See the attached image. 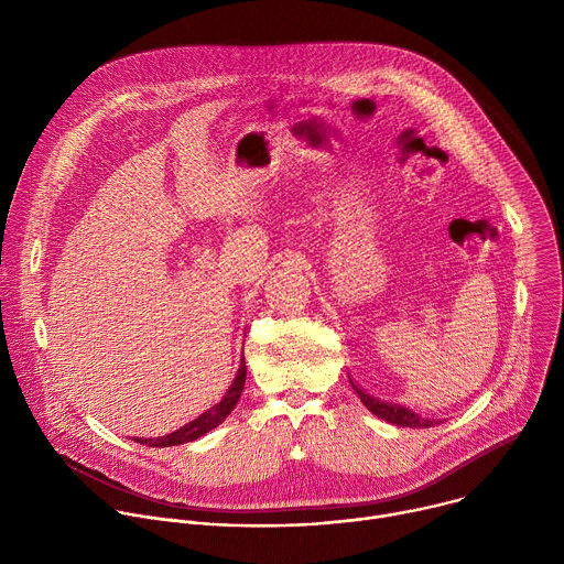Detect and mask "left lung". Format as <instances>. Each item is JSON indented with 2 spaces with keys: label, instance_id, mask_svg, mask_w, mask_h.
Listing matches in <instances>:
<instances>
[{
  "label": "left lung",
  "instance_id": "left-lung-1",
  "mask_svg": "<svg viewBox=\"0 0 564 564\" xmlns=\"http://www.w3.org/2000/svg\"><path fill=\"white\" fill-rule=\"evenodd\" d=\"M350 383H352L355 392L359 394V399L364 401V406H366L372 415H377L379 420H386V422H390V424H394V426H404V429H431V426L437 424L435 420H426V417L413 413V411L406 409V406L388 404V401H381V399L368 394V392L361 390L352 379H350Z\"/></svg>",
  "mask_w": 564,
  "mask_h": 564
}]
</instances>
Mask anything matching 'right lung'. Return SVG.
<instances>
[{
    "mask_svg": "<svg viewBox=\"0 0 564 564\" xmlns=\"http://www.w3.org/2000/svg\"><path fill=\"white\" fill-rule=\"evenodd\" d=\"M246 377H248V366H246V357L240 359V366H238V372L231 381V386L227 388L225 397L218 401L216 406H212L209 411H205L200 417H196L194 422L185 424L183 429L170 433V435H163V437H149V440H142V437H135L138 444H144V446H155V448H165V446H178V444H187V442H194L198 437H203L205 433H209L212 429H216L218 424L225 422V417L234 411V406L238 404V397L240 392H243V386H246Z\"/></svg>",
    "mask_w": 564,
    "mask_h": 564,
    "instance_id": "obj_1",
    "label": "right lung"
}]
</instances>
